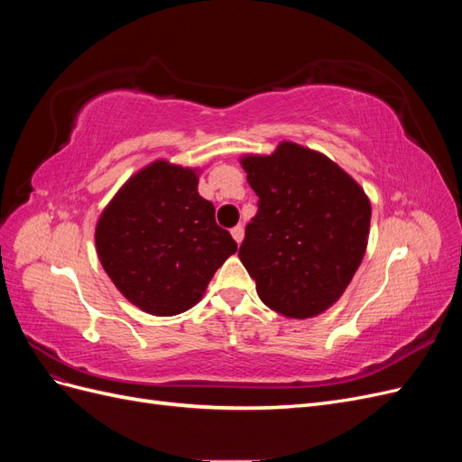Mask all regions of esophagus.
Masks as SVG:
<instances>
[{
  "label": "esophagus",
  "instance_id": "34e87169",
  "mask_svg": "<svg viewBox=\"0 0 462 462\" xmlns=\"http://www.w3.org/2000/svg\"><path fill=\"white\" fill-rule=\"evenodd\" d=\"M231 235H233V239L241 245L243 236H245V229H243L241 226H236V227H233V229H231Z\"/></svg>",
  "mask_w": 462,
  "mask_h": 462
}]
</instances>
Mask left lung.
Listing matches in <instances>:
<instances>
[{"label": "left lung", "instance_id": "1", "mask_svg": "<svg viewBox=\"0 0 462 462\" xmlns=\"http://www.w3.org/2000/svg\"><path fill=\"white\" fill-rule=\"evenodd\" d=\"M241 165L258 197L239 258L258 297L287 318L318 316L337 300L365 258L370 200L324 153L282 143Z\"/></svg>", "mask_w": 462, "mask_h": 462}]
</instances>
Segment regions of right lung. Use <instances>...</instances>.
<instances>
[{
	"mask_svg": "<svg viewBox=\"0 0 462 462\" xmlns=\"http://www.w3.org/2000/svg\"><path fill=\"white\" fill-rule=\"evenodd\" d=\"M111 282L138 309L175 316L197 304L236 243L199 194L194 170L153 162L133 175L96 226Z\"/></svg>",
	"mask_w": 462,
	"mask_h": 462,
	"instance_id": "add662e5",
	"label": "right lung"
}]
</instances>
